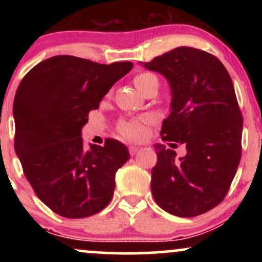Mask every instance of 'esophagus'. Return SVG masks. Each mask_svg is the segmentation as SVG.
Masks as SVG:
<instances>
[{"label":"esophagus","mask_w":262,"mask_h":262,"mask_svg":"<svg viewBox=\"0 0 262 262\" xmlns=\"http://www.w3.org/2000/svg\"><path fill=\"white\" fill-rule=\"evenodd\" d=\"M128 150H129V154H130L132 156H134L138 151H139V148H138V146H129Z\"/></svg>","instance_id":"34e87169"}]
</instances>
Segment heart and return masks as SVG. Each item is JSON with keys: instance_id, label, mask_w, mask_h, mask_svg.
Masks as SVG:
<instances>
[{"instance_id": "1", "label": "heart", "mask_w": 262, "mask_h": 262, "mask_svg": "<svg viewBox=\"0 0 262 262\" xmlns=\"http://www.w3.org/2000/svg\"><path fill=\"white\" fill-rule=\"evenodd\" d=\"M134 85L141 92H145L146 90L159 89V79L151 73H141L134 77ZM150 121L149 117H143V118H130V119H121L117 123V133H118L123 139L130 141H139L144 139L146 134V123Z\"/></svg>"}]
</instances>
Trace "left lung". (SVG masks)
Instances as JSON below:
<instances>
[{
    "label": "left lung",
    "instance_id": "1",
    "mask_svg": "<svg viewBox=\"0 0 262 262\" xmlns=\"http://www.w3.org/2000/svg\"><path fill=\"white\" fill-rule=\"evenodd\" d=\"M144 66L164 75L172 91L161 139L187 148L177 159L175 150L155 145L152 197L177 217L203 214L227 196L242 158L243 116L233 81L221 60L196 48H175Z\"/></svg>",
    "mask_w": 262,
    "mask_h": 262
}]
</instances>
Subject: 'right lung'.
<instances>
[{
  "instance_id": "right-lung-1",
  "label": "right lung",
  "mask_w": 262,
  "mask_h": 262,
  "mask_svg": "<svg viewBox=\"0 0 262 262\" xmlns=\"http://www.w3.org/2000/svg\"><path fill=\"white\" fill-rule=\"evenodd\" d=\"M132 68L130 61L104 65L58 55L35 65L18 86L14 150L39 200L61 217H90L112 200L128 149L114 139L85 149L81 128Z\"/></svg>"
}]
</instances>
